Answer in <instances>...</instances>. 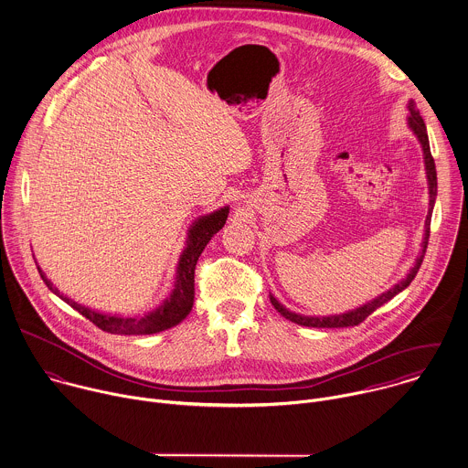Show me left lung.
I'll return each instance as SVG.
<instances>
[{"mask_svg":"<svg viewBox=\"0 0 468 468\" xmlns=\"http://www.w3.org/2000/svg\"><path fill=\"white\" fill-rule=\"evenodd\" d=\"M407 124L412 130V133L418 137L421 150H423V161H425V174H427V185H429V215L425 218V233H423V242H421V253L418 255L414 266L410 268V271L407 273L405 279L394 283L390 289H387L385 292L378 294L373 300L366 302L364 305L340 313V314H329V316H307V314H300L294 311H289L285 305H282L281 302L275 298V294L270 292V300L275 305V309L281 313L283 318L291 320L292 324L298 325H305V327H353L358 325L360 322H364L371 313H374L378 307H381L383 303H387L390 298H394L398 292H401L410 282L414 281L416 273L420 271V266L423 262V255L427 251V244H429V235H431V218H432V209H434V202H436V195H438V177H436V165L431 154V144H429V135H427V126L425 121L420 115V110L416 108V102L410 99L407 102Z\"/></svg>","mask_w":468,"mask_h":468,"instance_id":"1","label":"left lung"}]
</instances>
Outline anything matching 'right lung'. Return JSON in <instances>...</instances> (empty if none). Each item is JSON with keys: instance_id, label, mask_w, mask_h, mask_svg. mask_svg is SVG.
Returning a JSON list of instances; mask_svg holds the SVG:
<instances>
[{"instance_id": "obj_1", "label": "right lung", "mask_w": 468, "mask_h": 468, "mask_svg": "<svg viewBox=\"0 0 468 468\" xmlns=\"http://www.w3.org/2000/svg\"><path fill=\"white\" fill-rule=\"evenodd\" d=\"M229 206L218 207L207 215H200L191 222L187 228L186 244L185 250L179 257L177 262V271H176V282L170 296H166L159 307L144 313L143 316H122L117 313H102L99 309H92L89 305L78 303L76 300L69 298L63 294L52 282L47 279L45 271L37 266L39 275L47 287L58 294L63 302H67L70 307H74L78 313H81L85 318H89L92 324H95L99 329L112 333V335H154L166 331L170 327H176L181 324L191 307H193V298H195V266L204 251L206 244L211 240L213 235H217L228 218Z\"/></svg>"}]
</instances>
